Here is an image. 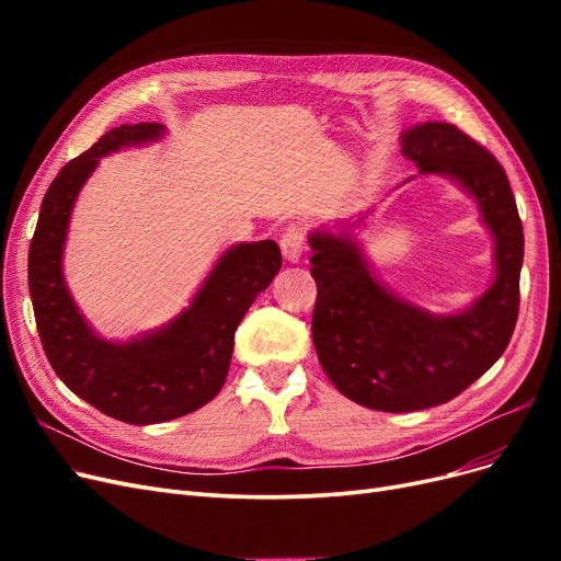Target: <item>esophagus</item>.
<instances>
[{"label":"esophagus","instance_id":"esophagus-1","mask_svg":"<svg viewBox=\"0 0 561 561\" xmlns=\"http://www.w3.org/2000/svg\"><path fill=\"white\" fill-rule=\"evenodd\" d=\"M304 248H307V231H304V227L299 225L287 227L280 236V250L285 254V260L297 262L301 257Z\"/></svg>","mask_w":561,"mask_h":561}]
</instances>
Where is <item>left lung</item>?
<instances>
[{"label": "left lung", "instance_id": "1", "mask_svg": "<svg viewBox=\"0 0 561 561\" xmlns=\"http://www.w3.org/2000/svg\"><path fill=\"white\" fill-rule=\"evenodd\" d=\"M402 154L421 173L458 180L480 203L496 239V280L468 311L431 316L379 285L346 231L311 236L318 360L339 393L379 412H419L461 396L501 358L519 313L524 231L503 165L454 124L435 122L407 130Z\"/></svg>", "mask_w": 561, "mask_h": 561}]
</instances>
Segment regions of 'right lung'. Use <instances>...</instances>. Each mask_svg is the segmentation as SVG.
<instances>
[{
  "label": "right lung",
  "mask_w": 561,
  "mask_h": 561,
  "mask_svg": "<svg viewBox=\"0 0 561 561\" xmlns=\"http://www.w3.org/2000/svg\"><path fill=\"white\" fill-rule=\"evenodd\" d=\"M161 128L145 122L112 128L65 163L42 201L27 260L30 297L50 367L81 400L133 426L192 414L222 390L236 328L283 264L276 241L241 243L217 262L192 307L168 328L128 344H110L91 332L60 268L75 198L100 157L154 140Z\"/></svg>",
  "instance_id": "1"
}]
</instances>
